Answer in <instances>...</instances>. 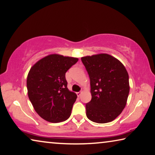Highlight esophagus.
<instances>
[{"label": "esophagus", "instance_id": "esophagus-1", "mask_svg": "<svg viewBox=\"0 0 155 155\" xmlns=\"http://www.w3.org/2000/svg\"><path fill=\"white\" fill-rule=\"evenodd\" d=\"M81 94H82V91H80V92H78V93H77L78 97H80V96L81 95Z\"/></svg>", "mask_w": 155, "mask_h": 155}]
</instances>
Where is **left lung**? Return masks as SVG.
<instances>
[{
    "mask_svg": "<svg viewBox=\"0 0 155 155\" xmlns=\"http://www.w3.org/2000/svg\"><path fill=\"white\" fill-rule=\"evenodd\" d=\"M90 78L91 100L87 117L95 123L112 121L125 108L130 91L127 71L117 59L106 54L81 58Z\"/></svg>",
    "mask_w": 155,
    "mask_h": 155,
    "instance_id": "obj_1",
    "label": "left lung"
}]
</instances>
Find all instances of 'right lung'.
<instances>
[{"instance_id": "1", "label": "right lung", "mask_w": 155, "mask_h": 155, "mask_svg": "<svg viewBox=\"0 0 155 155\" xmlns=\"http://www.w3.org/2000/svg\"><path fill=\"white\" fill-rule=\"evenodd\" d=\"M78 61L75 58L52 54L30 69L27 80L28 96L45 120L58 123L70 117L77 95L68 89L65 74Z\"/></svg>"}]
</instances>
